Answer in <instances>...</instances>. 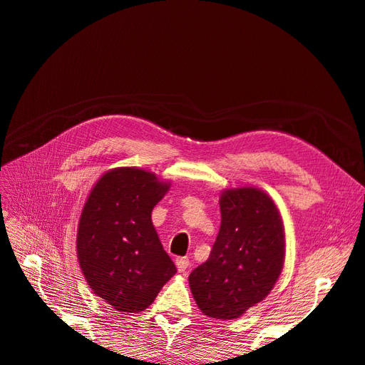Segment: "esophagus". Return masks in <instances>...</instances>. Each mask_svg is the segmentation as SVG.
Wrapping results in <instances>:
<instances>
[{
  "label": "esophagus",
  "mask_w": 365,
  "mask_h": 365,
  "mask_svg": "<svg viewBox=\"0 0 365 365\" xmlns=\"http://www.w3.org/2000/svg\"><path fill=\"white\" fill-rule=\"evenodd\" d=\"M175 263H176V268H178V271L180 272H184L187 268L190 267V260H189V257H178L175 260Z\"/></svg>",
  "instance_id": "obj_1"
}]
</instances>
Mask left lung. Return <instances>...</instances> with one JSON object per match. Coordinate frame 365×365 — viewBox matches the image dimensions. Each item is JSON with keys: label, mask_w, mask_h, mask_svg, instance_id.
<instances>
[{"label": "left lung", "mask_w": 365, "mask_h": 365, "mask_svg": "<svg viewBox=\"0 0 365 365\" xmlns=\"http://www.w3.org/2000/svg\"><path fill=\"white\" fill-rule=\"evenodd\" d=\"M220 228L210 257L189 275L202 314L233 319L260 303L284 262V227L277 205L256 187L224 190Z\"/></svg>", "instance_id": "left-lung-1"}]
</instances>
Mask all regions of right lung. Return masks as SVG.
Wrapping results in <instances>:
<instances>
[{
    "label": "right lung",
    "instance_id": "1",
    "mask_svg": "<svg viewBox=\"0 0 365 365\" xmlns=\"http://www.w3.org/2000/svg\"><path fill=\"white\" fill-rule=\"evenodd\" d=\"M170 182L137 168L106 172L86 197L77 259L91 291L120 312L149 307L176 272L152 224Z\"/></svg>",
    "mask_w": 365,
    "mask_h": 365
}]
</instances>
